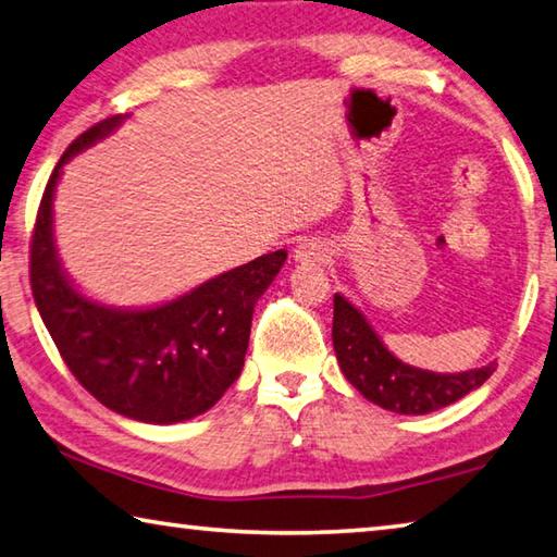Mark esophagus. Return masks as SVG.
Instances as JSON below:
<instances>
[{"instance_id": "34e87169", "label": "esophagus", "mask_w": 557, "mask_h": 557, "mask_svg": "<svg viewBox=\"0 0 557 557\" xmlns=\"http://www.w3.org/2000/svg\"><path fill=\"white\" fill-rule=\"evenodd\" d=\"M329 258V245L319 238L301 240L295 248V260L312 265V262H324Z\"/></svg>"}]
</instances>
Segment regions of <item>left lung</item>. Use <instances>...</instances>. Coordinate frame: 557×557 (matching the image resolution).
Returning a JSON list of instances; mask_svg holds the SVG:
<instances>
[{"label": "left lung", "mask_w": 557, "mask_h": 557, "mask_svg": "<svg viewBox=\"0 0 557 557\" xmlns=\"http://www.w3.org/2000/svg\"><path fill=\"white\" fill-rule=\"evenodd\" d=\"M334 351L346 381L366 400L400 414H425L484 385L496 363L461 373H435L395 358L351 301L334 295Z\"/></svg>", "instance_id": "obj_1"}]
</instances>
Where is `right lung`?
<instances>
[{
  "instance_id": "add662e5",
  "label": "right lung",
  "mask_w": 557,
  "mask_h": 557,
  "mask_svg": "<svg viewBox=\"0 0 557 557\" xmlns=\"http://www.w3.org/2000/svg\"><path fill=\"white\" fill-rule=\"evenodd\" d=\"M112 115L65 149L46 184L32 235V292L65 366L92 398L129 420L172 425L221 400L248 351L252 309L287 250L203 282L166 305L106 307L71 285L53 240V191L63 164L122 125Z\"/></svg>"
}]
</instances>
